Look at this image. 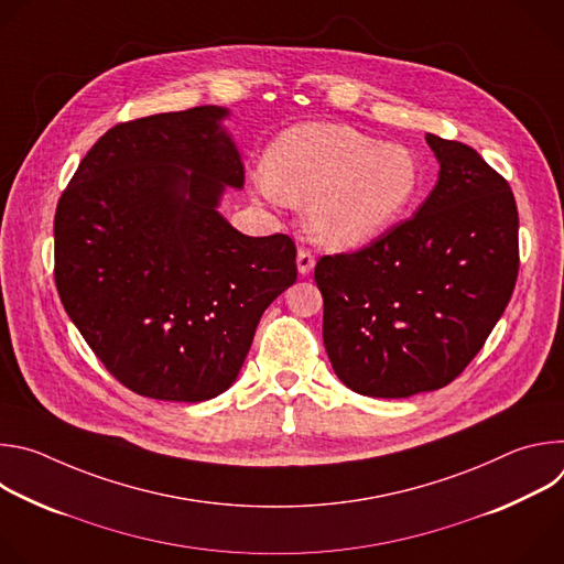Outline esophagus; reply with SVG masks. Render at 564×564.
Instances as JSON below:
<instances>
[{"instance_id": "34e87169", "label": "esophagus", "mask_w": 564, "mask_h": 564, "mask_svg": "<svg viewBox=\"0 0 564 564\" xmlns=\"http://www.w3.org/2000/svg\"><path fill=\"white\" fill-rule=\"evenodd\" d=\"M312 268H314V257L307 252V250H299L296 252V270H299V274H310L312 272Z\"/></svg>"}]
</instances>
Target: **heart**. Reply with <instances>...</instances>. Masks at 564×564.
Here are the masks:
<instances>
[{"mask_svg":"<svg viewBox=\"0 0 564 564\" xmlns=\"http://www.w3.org/2000/svg\"><path fill=\"white\" fill-rule=\"evenodd\" d=\"M250 192L265 203L307 205L316 243L357 250L406 218L422 192V167L406 144L379 142L348 124L303 122L274 138Z\"/></svg>","mask_w":564,"mask_h":564,"instance_id":"heart-1","label":"heart"}]
</instances>
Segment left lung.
I'll return each instance as SVG.
<instances>
[{"mask_svg":"<svg viewBox=\"0 0 564 564\" xmlns=\"http://www.w3.org/2000/svg\"><path fill=\"white\" fill-rule=\"evenodd\" d=\"M437 183L372 246L318 259L324 344L355 392L404 399L451 383L485 346L518 279V209L475 149L426 133Z\"/></svg>","mask_w":564,"mask_h":564,"instance_id":"1","label":"left lung"}]
</instances>
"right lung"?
<instances>
[{
  "instance_id": "right-lung-1",
  "label": "right lung",
  "mask_w": 564,
  "mask_h": 564,
  "mask_svg": "<svg viewBox=\"0 0 564 564\" xmlns=\"http://www.w3.org/2000/svg\"><path fill=\"white\" fill-rule=\"evenodd\" d=\"M229 109L109 129L55 212V285L79 335L129 390L214 399L238 377L265 307L296 281L285 234H240L218 212L243 189Z\"/></svg>"
}]
</instances>
